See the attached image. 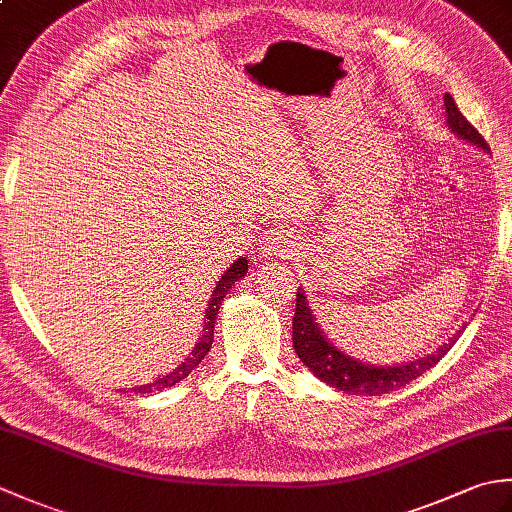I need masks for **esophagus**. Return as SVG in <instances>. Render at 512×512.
I'll return each mask as SVG.
<instances>
[{
    "label": "esophagus",
    "mask_w": 512,
    "mask_h": 512,
    "mask_svg": "<svg viewBox=\"0 0 512 512\" xmlns=\"http://www.w3.org/2000/svg\"><path fill=\"white\" fill-rule=\"evenodd\" d=\"M292 248H295V239L284 228H270L264 235V250L268 255L290 257Z\"/></svg>",
    "instance_id": "34e87169"
}]
</instances>
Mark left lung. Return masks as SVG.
I'll list each match as a JSON object with an SVG mask.
<instances>
[{
	"label": "left lung",
	"mask_w": 512,
	"mask_h": 512,
	"mask_svg": "<svg viewBox=\"0 0 512 512\" xmlns=\"http://www.w3.org/2000/svg\"><path fill=\"white\" fill-rule=\"evenodd\" d=\"M444 107H447V121L451 132L488 151L484 136L460 114L458 105L451 99V94H444ZM458 336H453V339L447 345H442L438 352H433L427 358H420L416 363L398 367H374L363 365L354 361V358L345 356L325 339L319 325L312 319L308 299L303 292H297L295 317H292V345H295V352L301 358V363L310 367V372L321 378L323 383L341 389L343 394L356 396L391 394V391L409 385L411 380H416L418 376L427 372V369L436 365L440 358L451 350Z\"/></svg>",
	"instance_id": "8db88e82"
}]
</instances>
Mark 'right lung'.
<instances>
[{
    "mask_svg": "<svg viewBox=\"0 0 512 512\" xmlns=\"http://www.w3.org/2000/svg\"><path fill=\"white\" fill-rule=\"evenodd\" d=\"M248 270V259L246 257H239L237 262L226 270V273L222 275V279L217 281V286L213 290L211 295V301H209V308H206V314H204V328H202V336L200 341L195 343L193 352L189 354V358H184V363L180 367L173 369L171 374L162 376L160 380H156V383L151 385H143L138 387L134 391H138V394H147V391H154V389H167V387H173L176 383H180L182 378H187L195 367H198L202 363V358L209 354L211 350V343H213V328H215V317H217V310H220L222 301L226 297V292L231 290V286L235 284L237 279H242L246 275Z\"/></svg>",
    "mask_w": 512,
    "mask_h": 512,
    "instance_id": "obj_1",
    "label": "right lung"
}]
</instances>
